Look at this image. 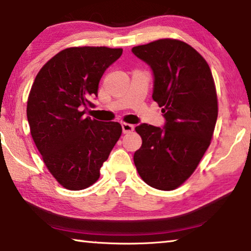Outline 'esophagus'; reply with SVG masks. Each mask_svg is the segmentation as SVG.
<instances>
[{
  "label": "esophagus",
  "mask_w": 251,
  "mask_h": 251,
  "mask_svg": "<svg viewBox=\"0 0 251 251\" xmlns=\"http://www.w3.org/2000/svg\"><path fill=\"white\" fill-rule=\"evenodd\" d=\"M122 128H123V133L127 134V133H130L134 130V126L130 125V124H127V123H123L122 124Z\"/></svg>",
  "instance_id": "34e87169"
}]
</instances>
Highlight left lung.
I'll use <instances>...</instances> for the list:
<instances>
[{
  "label": "left lung",
  "mask_w": 251,
  "mask_h": 251,
  "mask_svg": "<svg viewBox=\"0 0 251 251\" xmlns=\"http://www.w3.org/2000/svg\"><path fill=\"white\" fill-rule=\"evenodd\" d=\"M132 51L151 67L152 98L166 119L163 127H135L142 147L134 163L149 186L174 190L192 176L211 144L218 119L214 80L201 55L180 40L159 39Z\"/></svg>",
  "instance_id": "obj_1"
}]
</instances>
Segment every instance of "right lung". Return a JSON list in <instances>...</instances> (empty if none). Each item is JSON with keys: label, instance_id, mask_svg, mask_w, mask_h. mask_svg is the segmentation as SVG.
Listing matches in <instances>:
<instances>
[{"label": "right lung", "instance_id": "obj_1", "mask_svg": "<svg viewBox=\"0 0 251 251\" xmlns=\"http://www.w3.org/2000/svg\"><path fill=\"white\" fill-rule=\"evenodd\" d=\"M122 54V48H66L42 67L30 90L32 140L47 169L66 189L95 184L122 135L119 123L84 117L88 107H95L90 99L98 96L104 71Z\"/></svg>", "mask_w": 251, "mask_h": 251}]
</instances>
